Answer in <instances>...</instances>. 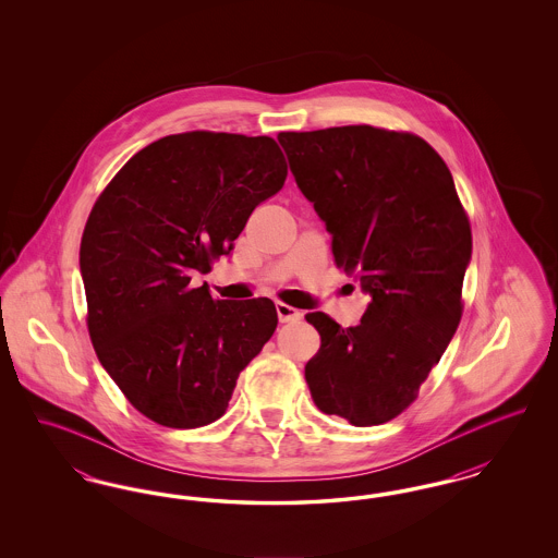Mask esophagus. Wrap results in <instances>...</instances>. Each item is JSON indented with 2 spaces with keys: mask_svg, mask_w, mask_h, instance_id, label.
Returning <instances> with one entry per match:
<instances>
[{
  "mask_svg": "<svg viewBox=\"0 0 558 558\" xmlns=\"http://www.w3.org/2000/svg\"><path fill=\"white\" fill-rule=\"evenodd\" d=\"M276 314H278V319H280L282 324L301 319V312L294 310L291 305H287V303H276Z\"/></svg>",
  "mask_w": 558,
  "mask_h": 558,
  "instance_id": "obj_1",
  "label": "esophagus"
}]
</instances>
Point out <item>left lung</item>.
<instances>
[{
  "label": "left lung",
  "instance_id": "8db88e82",
  "mask_svg": "<svg viewBox=\"0 0 558 558\" xmlns=\"http://www.w3.org/2000/svg\"><path fill=\"white\" fill-rule=\"evenodd\" d=\"M296 186L332 234L337 267L372 301L357 326L322 312L305 378L324 414L351 425L399 416L462 318L471 221L444 159L423 137L372 125L280 132Z\"/></svg>",
  "mask_w": 558,
  "mask_h": 558
}]
</instances>
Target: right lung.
<instances>
[{"mask_svg": "<svg viewBox=\"0 0 558 558\" xmlns=\"http://www.w3.org/2000/svg\"><path fill=\"white\" fill-rule=\"evenodd\" d=\"M287 173L274 137L173 133L133 155L89 213L80 251L87 332L123 396L157 425L221 418L240 372L271 339L269 299L219 301L190 280L230 255Z\"/></svg>", "mask_w": 558, "mask_h": 558, "instance_id": "right-lung-1", "label": "right lung"}]
</instances>
